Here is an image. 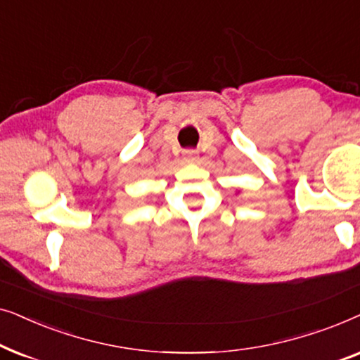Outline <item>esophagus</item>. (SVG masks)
Masks as SVG:
<instances>
[{
    "instance_id": "obj_1",
    "label": "esophagus",
    "mask_w": 360,
    "mask_h": 360,
    "mask_svg": "<svg viewBox=\"0 0 360 360\" xmlns=\"http://www.w3.org/2000/svg\"><path fill=\"white\" fill-rule=\"evenodd\" d=\"M196 159H198V152L193 150V149L184 150V160L185 162H196Z\"/></svg>"
}]
</instances>
